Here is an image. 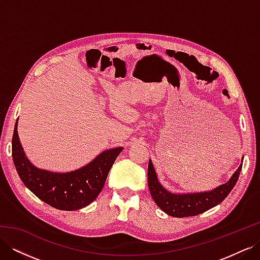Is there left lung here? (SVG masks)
<instances>
[{
    "label": "left lung",
    "mask_w": 260,
    "mask_h": 260,
    "mask_svg": "<svg viewBox=\"0 0 260 260\" xmlns=\"http://www.w3.org/2000/svg\"><path fill=\"white\" fill-rule=\"evenodd\" d=\"M241 170L242 164L228 182L219 185L211 191L178 194L169 192L159 183L153 162L149 160L147 168V184L157 206L169 216L183 218L200 215L221 203L232 191L235 183L238 182Z\"/></svg>",
    "instance_id": "left-lung-1"
}]
</instances>
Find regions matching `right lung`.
Returning <instances> with one entry per match:
<instances>
[{"instance_id": "add662e5", "label": "right lung", "mask_w": 260, "mask_h": 260, "mask_svg": "<svg viewBox=\"0 0 260 260\" xmlns=\"http://www.w3.org/2000/svg\"><path fill=\"white\" fill-rule=\"evenodd\" d=\"M15 124L12 140L14 165L22 183L37 198L60 210H77L88 206L103 190L108 172L123 147L107 149L82 168L70 172L39 169L29 161L20 144Z\"/></svg>"}]
</instances>
